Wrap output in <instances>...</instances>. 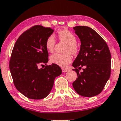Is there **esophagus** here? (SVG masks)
<instances>
[{"mask_svg": "<svg viewBox=\"0 0 121 121\" xmlns=\"http://www.w3.org/2000/svg\"><path fill=\"white\" fill-rule=\"evenodd\" d=\"M62 72H67L68 71V69H62Z\"/></svg>", "mask_w": 121, "mask_h": 121, "instance_id": "1", "label": "esophagus"}]
</instances>
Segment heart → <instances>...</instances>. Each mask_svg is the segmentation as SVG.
Returning <instances> with one entry per match:
<instances>
[{
    "label": "heart",
    "instance_id": "heart-1",
    "mask_svg": "<svg viewBox=\"0 0 121 121\" xmlns=\"http://www.w3.org/2000/svg\"><path fill=\"white\" fill-rule=\"evenodd\" d=\"M58 39L61 41L66 42L67 46L65 48V54L55 53L50 58L52 63L65 67L72 61V54H76L79 52V47L76 43V36L68 30H61L58 32ZM56 41L53 35H51L47 38L46 41V48L48 52H52L54 50Z\"/></svg>",
    "mask_w": 121,
    "mask_h": 121
}]
</instances>
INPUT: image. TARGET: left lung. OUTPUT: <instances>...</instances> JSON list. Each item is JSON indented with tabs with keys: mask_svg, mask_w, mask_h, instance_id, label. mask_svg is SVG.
Instances as JSON below:
<instances>
[{
	"mask_svg": "<svg viewBox=\"0 0 121 121\" xmlns=\"http://www.w3.org/2000/svg\"><path fill=\"white\" fill-rule=\"evenodd\" d=\"M75 33L81 42L80 52L72 63L77 79L72 83L80 96L91 97L100 94L111 72V54L106 42L90 27L77 26ZM82 66L83 71L79 72Z\"/></svg>",
	"mask_w": 121,
	"mask_h": 121,
	"instance_id": "left-lung-1",
	"label": "left lung"
}]
</instances>
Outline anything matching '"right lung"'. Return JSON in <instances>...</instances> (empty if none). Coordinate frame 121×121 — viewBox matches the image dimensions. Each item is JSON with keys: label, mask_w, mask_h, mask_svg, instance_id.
Masks as SVG:
<instances>
[{"label": "right lung", "mask_w": 121, "mask_h": 121, "mask_svg": "<svg viewBox=\"0 0 121 121\" xmlns=\"http://www.w3.org/2000/svg\"><path fill=\"white\" fill-rule=\"evenodd\" d=\"M53 32L50 28L35 25L18 38L13 48L9 69L14 85L29 99L46 97L52 91L55 78L62 73L60 67L55 64L38 68L49 60L46 41Z\"/></svg>", "instance_id": "1"}]
</instances>
